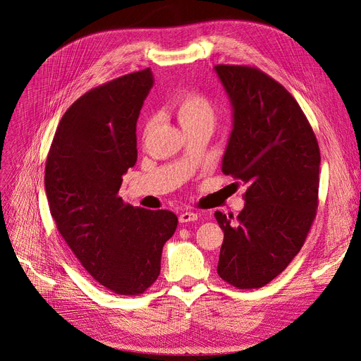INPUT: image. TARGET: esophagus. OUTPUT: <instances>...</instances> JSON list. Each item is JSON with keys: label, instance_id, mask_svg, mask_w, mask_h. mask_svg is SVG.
<instances>
[{"label": "esophagus", "instance_id": "1", "mask_svg": "<svg viewBox=\"0 0 361 361\" xmlns=\"http://www.w3.org/2000/svg\"><path fill=\"white\" fill-rule=\"evenodd\" d=\"M178 219H180V223H192V221H196V219H197V214L185 211V212L180 214Z\"/></svg>", "mask_w": 361, "mask_h": 361}]
</instances>
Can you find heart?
Returning <instances> with one entry per match:
<instances>
[{"label": "heart", "instance_id": "heart-1", "mask_svg": "<svg viewBox=\"0 0 361 361\" xmlns=\"http://www.w3.org/2000/svg\"><path fill=\"white\" fill-rule=\"evenodd\" d=\"M171 111L177 116L184 131L197 127L212 128L215 123V107L208 97L196 91H184L172 100ZM150 122L147 123V128Z\"/></svg>", "mask_w": 361, "mask_h": 361}]
</instances>
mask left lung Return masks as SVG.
Returning a JSON list of instances; mask_svg holds the SVG:
<instances>
[{"instance_id": "left-lung-1", "label": "left lung", "mask_w": 361, "mask_h": 361, "mask_svg": "<svg viewBox=\"0 0 361 361\" xmlns=\"http://www.w3.org/2000/svg\"><path fill=\"white\" fill-rule=\"evenodd\" d=\"M233 109L223 172L242 180L245 207L216 211L224 231L216 273L239 289L262 288L300 252L319 205L320 150L292 94L257 68L216 65Z\"/></svg>"}]
</instances>
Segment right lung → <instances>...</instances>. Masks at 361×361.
Listing matches in <instances>:
<instances>
[{
    "label": "right lung",
    "instance_id": "1",
    "mask_svg": "<svg viewBox=\"0 0 361 361\" xmlns=\"http://www.w3.org/2000/svg\"><path fill=\"white\" fill-rule=\"evenodd\" d=\"M152 87L147 68L85 92L60 119L45 164L59 233L82 267L118 295L154 283L178 224L174 212L131 207L118 196L137 162V119Z\"/></svg>",
    "mask_w": 361,
    "mask_h": 361
}]
</instances>
